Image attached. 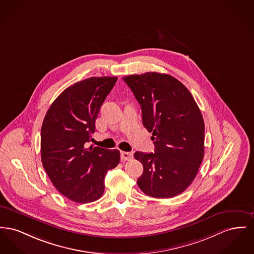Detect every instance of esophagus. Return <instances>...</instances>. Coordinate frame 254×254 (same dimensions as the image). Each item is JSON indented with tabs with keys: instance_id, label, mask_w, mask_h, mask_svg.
Here are the masks:
<instances>
[{
	"instance_id": "1",
	"label": "esophagus",
	"mask_w": 254,
	"mask_h": 254,
	"mask_svg": "<svg viewBox=\"0 0 254 254\" xmlns=\"http://www.w3.org/2000/svg\"><path fill=\"white\" fill-rule=\"evenodd\" d=\"M133 157V153L132 152H128V151H121V158L124 161L127 160H130Z\"/></svg>"
}]
</instances>
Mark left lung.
<instances>
[{"instance_id": "8db88e82", "label": "left lung", "mask_w": 254, "mask_h": 254, "mask_svg": "<svg viewBox=\"0 0 254 254\" xmlns=\"http://www.w3.org/2000/svg\"><path fill=\"white\" fill-rule=\"evenodd\" d=\"M141 105L154 153L136 151L144 168L137 179L149 196L170 198L193 182L204 155V122L192 94L172 75L155 72L123 77Z\"/></svg>"}]
</instances>
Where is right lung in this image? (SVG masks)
<instances>
[{
    "instance_id": "1",
    "label": "right lung",
    "mask_w": 254,
    "mask_h": 254,
    "mask_svg": "<svg viewBox=\"0 0 254 254\" xmlns=\"http://www.w3.org/2000/svg\"><path fill=\"white\" fill-rule=\"evenodd\" d=\"M116 76H92L66 88L50 106L41 127V160L60 194L78 202L99 199L108 170L120 162L118 149L86 148L95 122Z\"/></svg>"
}]
</instances>
